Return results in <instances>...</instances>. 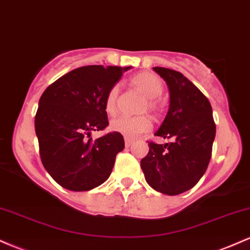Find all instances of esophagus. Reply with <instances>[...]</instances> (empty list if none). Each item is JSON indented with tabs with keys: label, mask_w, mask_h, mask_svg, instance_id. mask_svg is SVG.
<instances>
[{
	"label": "esophagus",
	"mask_w": 250,
	"mask_h": 250,
	"mask_svg": "<svg viewBox=\"0 0 250 250\" xmlns=\"http://www.w3.org/2000/svg\"><path fill=\"white\" fill-rule=\"evenodd\" d=\"M134 140L133 139H129V137H125V147H130L131 145H133Z\"/></svg>",
	"instance_id": "34e87169"
}]
</instances>
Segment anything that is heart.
<instances>
[{
    "label": "heart",
    "mask_w": 250,
    "mask_h": 250,
    "mask_svg": "<svg viewBox=\"0 0 250 250\" xmlns=\"http://www.w3.org/2000/svg\"><path fill=\"white\" fill-rule=\"evenodd\" d=\"M131 84L147 97L143 103L142 110H150L151 113L159 114L161 111V102L157 97L163 93V83L160 77L153 73L143 71L134 75L130 80ZM120 87L119 84H114L109 89L104 100V109L109 115H115L117 110V97H119ZM150 117L148 115L140 116H120L110 122V128L116 133L125 135V137H136L140 134L146 133L151 128Z\"/></svg>",
    "instance_id": "b5f03b06"
}]
</instances>
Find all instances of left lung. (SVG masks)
<instances>
[{
	"mask_svg": "<svg viewBox=\"0 0 250 250\" xmlns=\"http://www.w3.org/2000/svg\"><path fill=\"white\" fill-rule=\"evenodd\" d=\"M153 69L167 82L169 110L156 136L171 140L166 145L148 142L149 151L141 160L146 181L166 195H179L199 182L207 170L216 125L209 100L180 71Z\"/></svg>",
	"mask_w": 250,
	"mask_h": 250,
	"instance_id": "8db88e82",
	"label": "left lung"
}]
</instances>
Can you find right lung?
Instances as JSON below:
<instances>
[{"label":"right lung","instance_id":"add662e5","mask_svg":"<svg viewBox=\"0 0 250 250\" xmlns=\"http://www.w3.org/2000/svg\"><path fill=\"white\" fill-rule=\"evenodd\" d=\"M130 67L85 65L60 77L43 91L35 116L43 167L63 188L87 191L102 185L125 148L122 134L97 140L91 131L109 125L104 100Z\"/></svg>","mask_w":250,"mask_h":250}]
</instances>
